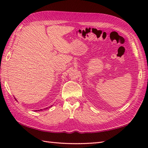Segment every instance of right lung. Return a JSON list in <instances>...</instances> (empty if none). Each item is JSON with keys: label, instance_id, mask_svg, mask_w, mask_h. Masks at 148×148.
<instances>
[{"label": "right lung", "instance_id": "1", "mask_svg": "<svg viewBox=\"0 0 148 148\" xmlns=\"http://www.w3.org/2000/svg\"><path fill=\"white\" fill-rule=\"evenodd\" d=\"M51 106H51L50 107H51ZM50 107H49V108H46L44 109H48V108H50ZM42 109H40V110H37V111H42ZM37 111L36 110V111Z\"/></svg>", "mask_w": 148, "mask_h": 148}]
</instances>
